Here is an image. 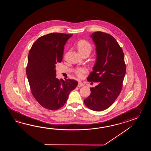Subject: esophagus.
<instances>
[{
  "mask_svg": "<svg viewBox=\"0 0 151 151\" xmlns=\"http://www.w3.org/2000/svg\"><path fill=\"white\" fill-rule=\"evenodd\" d=\"M78 87H83L85 86V85L83 84L82 82H79L78 84Z\"/></svg>",
  "mask_w": 151,
  "mask_h": 151,
  "instance_id": "esophagus-1",
  "label": "esophagus"
}]
</instances>
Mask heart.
I'll list each match as a JSON object with an SVG mask.
<instances>
[{
  "label": "heart",
  "instance_id": "obj_1",
  "mask_svg": "<svg viewBox=\"0 0 151 151\" xmlns=\"http://www.w3.org/2000/svg\"><path fill=\"white\" fill-rule=\"evenodd\" d=\"M77 48L81 55L90 53L92 51V46L90 42L86 40H80L77 43ZM87 72V69L85 68H77L75 70V73L79 78L83 77V74Z\"/></svg>",
  "mask_w": 151,
  "mask_h": 151
}]
</instances>
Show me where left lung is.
Listing matches in <instances>:
<instances>
[{
    "instance_id": "obj_1",
    "label": "left lung",
    "mask_w": 151,
    "mask_h": 151,
    "mask_svg": "<svg viewBox=\"0 0 151 151\" xmlns=\"http://www.w3.org/2000/svg\"><path fill=\"white\" fill-rule=\"evenodd\" d=\"M91 37L96 45V59L87 79L98 85L90 88L91 93L83 102L90 109L102 111L112 105L122 89L126 74L124 55L116 39L109 34L98 31Z\"/></svg>"
}]
</instances>
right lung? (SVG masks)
I'll return each mask as SVG.
<instances>
[{"label":"right lung","mask_w":151,"mask_h":151,"mask_svg":"<svg viewBox=\"0 0 151 151\" xmlns=\"http://www.w3.org/2000/svg\"><path fill=\"white\" fill-rule=\"evenodd\" d=\"M72 35L52 33L39 38L29 52L26 67L32 95L43 107L57 110L64 105L77 81L56 78V64L61 63L64 46Z\"/></svg>","instance_id":"obj_1"}]
</instances>
